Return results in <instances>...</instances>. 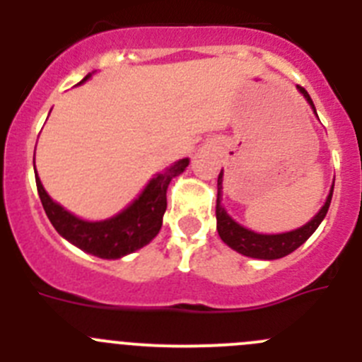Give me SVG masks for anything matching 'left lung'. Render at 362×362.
I'll return each instance as SVG.
<instances>
[{"label":"left lung","instance_id":"obj_1","mask_svg":"<svg viewBox=\"0 0 362 362\" xmlns=\"http://www.w3.org/2000/svg\"><path fill=\"white\" fill-rule=\"evenodd\" d=\"M296 89L303 94V98L307 100V103L314 109V103L310 100L309 93H307L303 87L296 86ZM332 191L330 189L329 197H327L325 205L320 209V212L310 219L309 223H305L303 227L296 228V230L286 232V234H257V232L248 230L243 225H239L238 221L230 218L227 214V211L223 209L221 205V194H223V171L218 177V200H216V219H218V234L223 239V243H227L232 250L243 253L246 257L253 259H264V261H273V259H280L289 255L291 252H295L298 246H302L310 235L314 234V230L320 227V223L323 221V218L327 216V211L330 207V200H332Z\"/></svg>","mask_w":362,"mask_h":362}]
</instances>
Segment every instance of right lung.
I'll use <instances>...</instances> for the list:
<instances>
[{"instance_id":"1","label":"right lung","mask_w":362,"mask_h":362,"mask_svg":"<svg viewBox=\"0 0 362 362\" xmlns=\"http://www.w3.org/2000/svg\"><path fill=\"white\" fill-rule=\"evenodd\" d=\"M90 74H87L82 82H86ZM187 165L189 158L175 162L164 173H158L148 182L137 200L132 202L117 216L105 221H83L67 212L62 205L49 198L35 175L37 192H39L46 216L62 238L96 257L119 259L146 246L158 234L162 227V216L168 207V200H165L168 185Z\"/></svg>"}]
</instances>
